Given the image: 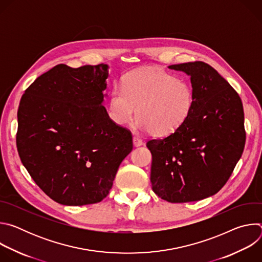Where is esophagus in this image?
<instances>
[{
    "mask_svg": "<svg viewBox=\"0 0 262 262\" xmlns=\"http://www.w3.org/2000/svg\"><path fill=\"white\" fill-rule=\"evenodd\" d=\"M133 143H134V146H135V147H139V146L143 145L142 140H141L140 138H138V137H134V138H133Z\"/></svg>",
    "mask_w": 262,
    "mask_h": 262,
    "instance_id": "esophagus-1",
    "label": "esophagus"
}]
</instances>
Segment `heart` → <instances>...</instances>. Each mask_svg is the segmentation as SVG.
<instances>
[{
  "instance_id": "obj_1",
  "label": "heart",
  "mask_w": 262,
  "mask_h": 262,
  "mask_svg": "<svg viewBox=\"0 0 262 262\" xmlns=\"http://www.w3.org/2000/svg\"><path fill=\"white\" fill-rule=\"evenodd\" d=\"M193 105L192 85L159 68L130 72L123 80V89L116 86L110 95L112 119L124 125L138 115L140 128L155 136L177 130L190 117Z\"/></svg>"
}]
</instances>
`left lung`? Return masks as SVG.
<instances>
[{
	"mask_svg": "<svg viewBox=\"0 0 262 262\" xmlns=\"http://www.w3.org/2000/svg\"><path fill=\"white\" fill-rule=\"evenodd\" d=\"M191 77L194 105L174 133L150 140L154 192L172 203L192 202L216 194L231 176L246 142L242 99L210 65H170Z\"/></svg>",
	"mask_w": 262,
	"mask_h": 262,
	"instance_id": "obj_1",
	"label": "left lung"
}]
</instances>
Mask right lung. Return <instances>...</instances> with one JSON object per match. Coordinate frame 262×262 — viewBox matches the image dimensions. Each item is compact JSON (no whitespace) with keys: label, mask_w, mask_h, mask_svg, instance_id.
Returning a JSON list of instances; mask_svg holds the SVG:
<instances>
[{"label":"right lung","mask_w":262,"mask_h":262,"mask_svg":"<svg viewBox=\"0 0 262 262\" xmlns=\"http://www.w3.org/2000/svg\"><path fill=\"white\" fill-rule=\"evenodd\" d=\"M107 69L106 64H59L21 96L16 134L20 161L60 204L100 202L133 150L130 133L112 121L102 105Z\"/></svg>","instance_id":"obj_1"}]
</instances>
